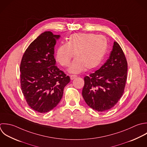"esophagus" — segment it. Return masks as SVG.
<instances>
[{
    "instance_id": "obj_1",
    "label": "esophagus",
    "mask_w": 147,
    "mask_h": 147,
    "mask_svg": "<svg viewBox=\"0 0 147 147\" xmlns=\"http://www.w3.org/2000/svg\"><path fill=\"white\" fill-rule=\"evenodd\" d=\"M70 79H71V80H74V78H76L77 76L76 75H70Z\"/></svg>"
}]
</instances>
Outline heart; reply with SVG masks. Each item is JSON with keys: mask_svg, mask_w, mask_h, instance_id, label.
Segmentation results:
<instances>
[{"mask_svg": "<svg viewBox=\"0 0 147 147\" xmlns=\"http://www.w3.org/2000/svg\"><path fill=\"white\" fill-rule=\"evenodd\" d=\"M107 39L93 33H77L71 35L66 43L60 45L56 51V59L62 66L67 67L74 57L76 58L69 71L78 73L93 69L101 63L108 49Z\"/></svg>", "mask_w": 147, "mask_h": 147, "instance_id": "obj_1", "label": "heart"}]
</instances>
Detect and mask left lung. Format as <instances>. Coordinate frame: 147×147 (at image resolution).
<instances>
[{
	"label": "left lung",
	"mask_w": 147,
	"mask_h": 147,
	"mask_svg": "<svg viewBox=\"0 0 147 147\" xmlns=\"http://www.w3.org/2000/svg\"><path fill=\"white\" fill-rule=\"evenodd\" d=\"M128 63L117 42L106 62L94 73L84 77L82 96L86 103L98 112L113 108L124 93L127 78Z\"/></svg>",
	"instance_id": "left-lung-1"
}]
</instances>
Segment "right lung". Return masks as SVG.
Returning a JSON list of instances; mask_svg holds the SVG:
<instances>
[{
    "instance_id": "add662e5",
    "label": "right lung",
    "mask_w": 147,
    "mask_h": 147,
    "mask_svg": "<svg viewBox=\"0 0 147 147\" xmlns=\"http://www.w3.org/2000/svg\"><path fill=\"white\" fill-rule=\"evenodd\" d=\"M59 36L51 31L42 33L28 46L20 62L22 92L29 107L40 113L58 104L70 81L55 65L54 46Z\"/></svg>"
}]
</instances>
